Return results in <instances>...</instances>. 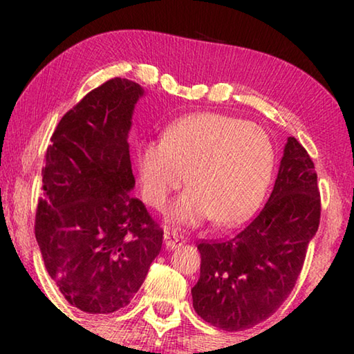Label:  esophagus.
I'll return each mask as SVG.
<instances>
[{
  "instance_id": "obj_1",
  "label": "esophagus",
  "mask_w": 354,
  "mask_h": 354,
  "mask_svg": "<svg viewBox=\"0 0 354 354\" xmlns=\"http://www.w3.org/2000/svg\"><path fill=\"white\" fill-rule=\"evenodd\" d=\"M164 242H165V248L167 250H175L176 247H179V245H183V239L178 236L176 231L165 230Z\"/></svg>"
}]
</instances>
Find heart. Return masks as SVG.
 I'll list each match as a JSON object with an SVG mask.
<instances>
[{
	"mask_svg": "<svg viewBox=\"0 0 354 354\" xmlns=\"http://www.w3.org/2000/svg\"><path fill=\"white\" fill-rule=\"evenodd\" d=\"M274 149L254 123L221 113H194L148 142L136 156L143 200L162 209L187 179L190 187L170 209V220L198 225L212 218L236 225L259 205L270 181ZM188 176H185V171Z\"/></svg>",
	"mask_w": 354,
	"mask_h": 354,
	"instance_id": "1",
	"label": "heart"
}]
</instances>
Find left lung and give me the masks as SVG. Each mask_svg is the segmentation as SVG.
Wrapping results in <instances>:
<instances>
[{
	"label": "left lung",
	"instance_id": "left-lung-1",
	"mask_svg": "<svg viewBox=\"0 0 354 354\" xmlns=\"http://www.w3.org/2000/svg\"><path fill=\"white\" fill-rule=\"evenodd\" d=\"M320 211L313 159L289 137L262 211L234 237L198 243L196 314L225 331H242L277 313L295 287Z\"/></svg>",
	"mask_w": 354,
	"mask_h": 354
}]
</instances>
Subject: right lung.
Masks as SVG:
<instances>
[{"mask_svg": "<svg viewBox=\"0 0 354 354\" xmlns=\"http://www.w3.org/2000/svg\"><path fill=\"white\" fill-rule=\"evenodd\" d=\"M143 95L133 81L104 82L65 113L46 149L35 239L46 272L82 313L128 306L162 247L164 231L129 195L128 134Z\"/></svg>", "mask_w": 354, "mask_h": 354, "instance_id": "add662e5", "label": "right lung"}]
</instances>
